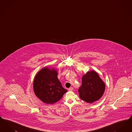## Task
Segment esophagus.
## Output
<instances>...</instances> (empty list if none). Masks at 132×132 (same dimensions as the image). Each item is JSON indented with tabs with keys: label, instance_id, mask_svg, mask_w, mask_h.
<instances>
[{
	"label": "esophagus",
	"instance_id": "1",
	"mask_svg": "<svg viewBox=\"0 0 132 132\" xmlns=\"http://www.w3.org/2000/svg\"><path fill=\"white\" fill-rule=\"evenodd\" d=\"M73 88H72V87H70V88H68V90L69 91H72V90H73Z\"/></svg>",
	"mask_w": 132,
	"mask_h": 132
}]
</instances>
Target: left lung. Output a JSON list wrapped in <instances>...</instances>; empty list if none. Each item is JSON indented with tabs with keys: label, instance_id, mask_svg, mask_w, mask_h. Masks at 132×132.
<instances>
[{
	"label": "left lung",
	"instance_id": "1",
	"mask_svg": "<svg viewBox=\"0 0 132 132\" xmlns=\"http://www.w3.org/2000/svg\"><path fill=\"white\" fill-rule=\"evenodd\" d=\"M82 86L78 90L81 100L92 103L102 97L105 89V84L96 71L92 70L82 76Z\"/></svg>",
	"mask_w": 132,
	"mask_h": 132
}]
</instances>
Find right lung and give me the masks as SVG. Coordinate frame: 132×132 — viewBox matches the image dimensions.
<instances>
[{"label": "right lung", "instance_id": "right-lung-1", "mask_svg": "<svg viewBox=\"0 0 132 132\" xmlns=\"http://www.w3.org/2000/svg\"><path fill=\"white\" fill-rule=\"evenodd\" d=\"M57 69L45 67L35 76L33 88L35 95L44 103L52 104L61 100L67 89L57 78Z\"/></svg>", "mask_w": 132, "mask_h": 132}]
</instances>
